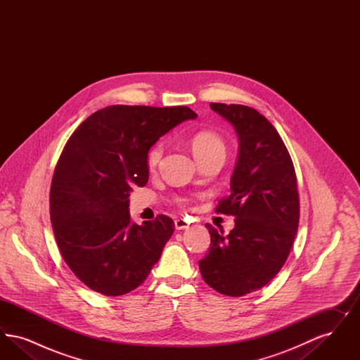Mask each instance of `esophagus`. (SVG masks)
<instances>
[{
	"label": "esophagus",
	"instance_id": "34e87169",
	"mask_svg": "<svg viewBox=\"0 0 360 360\" xmlns=\"http://www.w3.org/2000/svg\"><path fill=\"white\" fill-rule=\"evenodd\" d=\"M174 224H175V228H176L178 231L185 229V228H188V220H185V219H176V220L174 221Z\"/></svg>",
	"mask_w": 360,
	"mask_h": 360
}]
</instances>
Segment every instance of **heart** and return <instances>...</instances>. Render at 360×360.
Instances as JSON below:
<instances>
[{
	"mask_svg": "<svg viewBox=\"0 0 360 360\" xmlns=\"http://www.w3.org/2000/svg\"><path fill=\"white\" fill-rule=\"evenodd\" d=\"M190 147L198 162L205 159L207 156H212V155H225V144H224L223 139L217 134L207 131V129H201L190 137ZM163 151H165V144L160 140L154 143L148 148L147 155H146V163L150 170L156 169V166L159 165V162L163 156Z\"/></svg>",
	"mask_w": 360,
	"mask_h": 360,
	"instance_id": "obj_1",
	"label": "heart"
}]
</instances>
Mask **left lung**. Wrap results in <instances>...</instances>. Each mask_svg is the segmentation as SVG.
<instances>
[{
    "instance_id": "8db88e82",
    "label": "left lung",
    "mask_w": 360,
    "mask_h": 360,
    "mask_svg": "<svg viewBox=\"0 0 360 360\" xmlns=\"http://www.w3.org/2000/svg\"><path fill=\"white\" fill-rule=\"evenodd\" d=\"M239 136V158L231 194L217 213L233 216L235 228L210 224L209 252L198 262L206 283L221 294L241 297L266 286L290 254L300 221V195L290 154L273 124L254 108L212 103Z\"/></svg>"
}]
</instances>
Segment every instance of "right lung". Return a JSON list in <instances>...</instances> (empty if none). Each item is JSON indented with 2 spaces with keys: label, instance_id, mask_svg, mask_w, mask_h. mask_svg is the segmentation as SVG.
<instances>
[{
  "label": "right lung",
  "instance_id": "right-lung-1",
  "mask_svg": "<svg viewBox=\"0 0 360 360\" xmlns=\"http://www.w3.org/2000/svg\"><path fill=\"white\" fill-rule=\"evenodd\" d=\"M188 106L112 105L89 116L70 136L52 175L50 216L59 251L91 290L117 297L135 290L172 238V219L137 225L128 206L132 186H146V155Z\"/></svg>",
  "mask_w": 360,
  "mask_h": 360
}]
</instances>
